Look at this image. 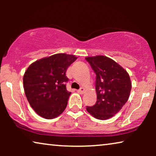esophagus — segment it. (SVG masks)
<instances>
[{
	"instance_id": "esophagus-1",
	"label": "esophagus",
	"mask_w": 156,
	"mask_h": 156,
	"mask_svg": "<svg viewBox=\"0 0 156 156\" xmlns=\"http://www.w3.org/2000/svg\"><path fill=\"white\" fill-rule=\"evenodd\" d=\"M84 91H85V89H84V88H83V87H81V88L79 89V90H77V91L80 94H83L84 92Z\"/></svg>"
}]
</instances>
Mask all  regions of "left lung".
Returning a JSON list of instances; mask_svg holds the SVG:
<instances>
[{
    "label": "left lung",
    "instance_id": "1",
    "mask_svg": "<svg viewBox=\"0 0 156 156\" xmlns=\"http://www.w3.org/2000/svg\"><path fill=\"white\" fill-rule=\"evenodd\" d=\"M96 74L97 101L87 110L99 120L112 118L120 111L129 99L131 82L128 72L111 58L102 55L87 57Z\"/></svg>",
    "mask_w": 156,
    "mask_h": 156
}]
</instances>
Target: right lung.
Masks as SVG:
<instances>
[{"instance_id":"1","label":"right lung","mask_w":156,"mask_h":156,"mask_svg":"<svg viewBox=\"0 0 156 156\" xmlns=\"http://www.w3.org/2000/svg\"><path fill=\"white\" fill-rule=\"evenodd\" d=\"M77 59L65 53L53 55L31 64L23 76L30 105L42 118L55 119L67 107L71 92L66 88L67 68Z\"/></svg>"}]
</instances>
